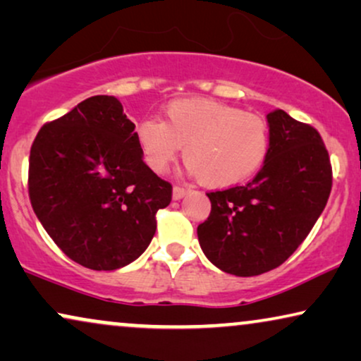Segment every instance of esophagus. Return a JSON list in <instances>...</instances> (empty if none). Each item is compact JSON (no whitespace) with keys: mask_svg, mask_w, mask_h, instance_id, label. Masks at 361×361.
I'll use <instances>...</instances> for the list:
<instances>
[{"mask_svg":"<svg viewBox=\"0 0 361 361\" xmlns=\"http://www.w3.org/2000/svg\"><path fill=\"white\" fill-rule=\"evenodd\" d=\"M190 193L188 186H173V200H181L185 195Z\"/></svg>","mask_w":361,"mask_h":361,"instance_id":"obj_1","label":"esophagus"}]
</instances>
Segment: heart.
<instances>
[{
    "instance_id": "obj_1",
    "label": "heart",
    "mask_w": 361,
    "mask_h": 361,
    "mask_svg": "<svg viewBox=\"0 0 361 361\" xmlns=\"http://www.w3.org/2000/svg\"><path fill=\"white\" fill-rule=\"evenodd\" d=\"M135 138L150 170L163 173L181 147L190 171L211 188L243 183L261 170L271 150V130L259 115L216 100L181 99L165 118L138 122Z\"/></svg>"
}]
</instances>
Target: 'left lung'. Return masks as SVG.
Masks as SVG:
<instances>
[{
	"label": "left lung",
	"instance_id": "obj_1",
	"mask_svg": "<svg viewBox=\"0 0 361 361\" xmlns=\"http://www.w3.org/2000/svg\"><path fill=\"white\" fill-rule=\"evenodd\" d=\"M271 150L254 180L209 191L211 213L198 226L204 256L221 271L259 276L304 243L331 191V165L320 133L277 109L267 114Z\"/></svg>",
	"mask_w": 361,
	"mask_h": 361
}]
</instances>
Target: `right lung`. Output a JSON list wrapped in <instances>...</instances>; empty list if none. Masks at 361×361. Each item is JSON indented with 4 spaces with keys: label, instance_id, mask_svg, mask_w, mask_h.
I'll use <instances>...</instances> for the list:
<instances>
[{
    "label": "right lung",
    "instance_id": "1",
    "mask_svg": "<svg viewBox=\"0 0 361 361\" xmlns=\"http://www.w3.org/2000/svg\"><path fill=\"white\" fill-rule=\"evenodd\" d=\"M27 190L37 219L67 257L115 271L148 247L173 188L145 165L122 104L94 95L42 125Z\"/></svg>",
    "mask_w": 361,
    "mask_h": 361
}]
</instances>
